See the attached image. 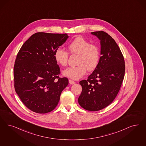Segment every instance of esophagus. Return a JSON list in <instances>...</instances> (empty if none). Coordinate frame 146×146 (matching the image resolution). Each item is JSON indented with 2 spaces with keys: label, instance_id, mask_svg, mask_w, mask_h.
I'll return each mask as SVG.
<instances>
[{
  "label": "esophagus",
  "instance_id": "obj_1",
  "mask_svg": "<svg viewBox=\"0 0 146 146\" xmlns=\"http://www.w3.org/2000/svg\"><path fill=\"white\" fill-rule=\"evenodd\" d=\"M69 82H70V84H71V85L74 84L76 83V82H75L74 81L72 80H71V79H69Z\"/></svg>",
  "mask_w": 146,
  "mask_h": 146
}]
</instances>
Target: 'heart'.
I'll list each match as a JSON object with an SVG mask.
<instances>
[{"label": "heart", "instance_id": "heart-1", "mask_svg": "<svg viewBox=\"0 0 146 146\" xmlns=\"http://www.w3.org/2000/svg\"><path fill=\"white\" fill-rule=\"evenodd\" d=\"M70 54H78L77 64L75 67H70L63 72L64 76L74 80L80 79L86 72L94 70L98 65L100 60V50L97 46L90 44L88 41L82 37H78L67 46ZM54 59L60 65L65 67L68 63L69 53L62 48H57L54 52Z\"/></svg>", "mask_w": 146, "mask_h": 146}]
</instances>
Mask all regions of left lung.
I'll return each instance as SVG.
<instances>
[{
  "label": "left lung",
  "mask_w": 146,
  "mask_h": 146,
  "mask_svg": "<svg viewBox=\"0 0 146 146\" xmlns=\"http://www.w3.org/2000/svg\"><path fill=\"white\" fill-rule=\"evenodd\" d=\"M101 43L99 62L87 80L80 81L82 90L78 98L81 107L100 111L110 105L120 89L125 72L123 54L115 41L102 31L91 32Z\"/></svg>",
  "instance_id": "left-lung-1"
}]
</instances>
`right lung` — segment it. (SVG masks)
<instances>
[{
    "instance_id": "obj_1",
    "label": "right lung",
    "mask_w": 146,
    "mask_h": 146,
    "mask_svg": "<svg viewBox=\"0 0 146 146\" xmlns=\"http://www.w3.org/2000/svg\"><path fill=\"white\" fill-rule=\"evenodd\" d=\"M67 33L38 32L19 50L13 69L14 86L20 100L31 111L45 114L53 111L68 84L60 78L55 50L68 38Z\"/></svg>"
}]
</instances>
